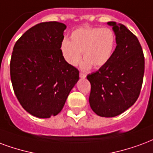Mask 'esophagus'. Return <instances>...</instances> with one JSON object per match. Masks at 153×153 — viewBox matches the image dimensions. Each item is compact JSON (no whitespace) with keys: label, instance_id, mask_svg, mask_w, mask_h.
<instances>
[{"label":"esophagus","instance_id":"34e87169","mask_svg":"<svg viewBox=\"0 0 153 153\" xmlns=\"http://www.w3.org/2000/svg\"><path fill=\"white\" fill-rule=\"evenodd\" d=\"M79 77H80V78H85L86 74L84 73H82V72H80V73H79Z\"/></svg>","mask_w":153,"mask_h":153}]
</instances>
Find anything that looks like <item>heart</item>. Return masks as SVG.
I'll return each mask as SVG.
<instances>
[{
	"mask_svg": "<svg viewBox=\"0 0 153 153\" xmlns=\"http://www.w3.org/2000/svg\"><path fill=\"white\" fill-rule=\"evenodd\" d=\"M116 45V36L108 27H83L71 34V40L64 39L61 45L63 58L71 65H77L82 56L84 69H98L106 65L114 53Z\"/></svg>",
	"mask_w": 153,
	"mask_h": 153,
	"instance_id": "obj_1",
	"label": "heart"
}]
</instances>
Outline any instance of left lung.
I'll use <instances>...</instances> for the list:
<instances>
[{"mask_svg":"<svg viewBox=\"0 0 153 153\" xmlns=\"http://www.w3.org/2000/svg\"><path fill=\"white\" fill-rule=\"evenodd\" d=\"M113 27L117 46L108 62L89 74L91 83L89 103L100 117L123 114L140 96L144 74V56L139 39L121 23L108 22Z\"/></svg>","mask_w":153,"mask_h":153,"instance_id":"1","label":"left lung"}]
</instances>
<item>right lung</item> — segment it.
I'll return each mask as SVG.
<instances>
[{"label":"right lung","mask_w":153,"mask_h":153,"mask_svg":"<svg viewBox=\"0 0 153 153\" xmlns=\"http://www.w3.org/2000/svg\"><path fill=\"white\" fill-rule=\"evenodd\" d=\"M64 23L41 22L14 45L10 60L13 91L22 108L40 118L56 116L79 79V71L61 53Z\"/></svg>","instance_id":"obj_1"}]
</instances>
